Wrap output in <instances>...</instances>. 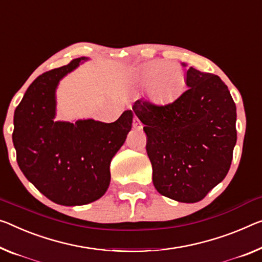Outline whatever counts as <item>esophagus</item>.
<instances>
[{
  "label": "esophagus",
  "mask_w": 262,
  "mask_h": 262,
  "mask_svg": "<svg viewBox=\"0 0 262 262\" xmlns=\"http://www.w3.org/2000/svg\"><path fill=\"white\" fill-rule=\"evenodd\" d=\"M134 127L136 128V130H142L143 128V124L140 123V120L137 117L134 118Z\"/></svg>",
  "instance_id": "1"
}]
</instances>
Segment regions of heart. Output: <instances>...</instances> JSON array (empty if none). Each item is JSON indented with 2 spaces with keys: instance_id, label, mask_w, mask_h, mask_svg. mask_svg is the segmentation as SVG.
I'll return each instance as SVG.
<instances>
[{
  "instance_id": "obj_1",
  "label": "heart",
  "mask_w": 262,
  "mask_h": 262,
  "mask_svg": "<svg viewBox=\"0 0 262 262\" xmlns=\"http://www.w3.org/2000/svg\"><path fill=\"white\" fill-rule=\"evenodd\" d=\"M163 73L164 74L163 78L158 83L160 76ZM138 79L145 85H148L154 81L152 95L156 99L167 102L174 98L182 90L185 82V74L182 68L177 64H168V62L165 61H152L140 67L138 70Z\"/></svg>"
}]
</instances>
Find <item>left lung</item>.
Here are the masks:
<instances>
[{"label":"left lung","mask_w":262,"mask_h":262,"mask_svg":"<svg viewBox=\"0 0 262 262\" xmlns=\"http://www.w3.org/2000/svg\"><path fill=\"white\" fill-rule=\"evenodd\" d=\"M185 83L188 89L174 102L139 99L132 110L145 125L156 190L179 203H196L231 167L236 107L219 76L191 67Z\"/></svg>","instance_id":"1"}]
</instances>
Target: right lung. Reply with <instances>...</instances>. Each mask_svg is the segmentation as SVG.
I'll return each instance as SVG.
<instances>
[{"instance_id":"obj_1","label":"right lung","mask_w":262,"mask_h":262,"mask_svg":"<svg viewBox=\"0 0 262 262\" xmlns=\"http://www.w3.org/2000/svg\"><path fill=\"white\" fill-rule=\"evenodd\" d=\"M88 59L76 58L38 76L14 115L13 143L19 168L42 194L64 206L90 204L105 194L111 160L134 119L131 110L114 123L55 119L59 82Z\"/></svg>"}]
</instances>
